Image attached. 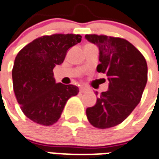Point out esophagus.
Segmentation results:
<instances>
[{
    "label": "esophagus",
    "mask_w": 159,
    "mask_h": 159,
    "mask_svg": "<svg viewBox=\"0 0 159 159\" xmlns=\"http://www.w3.org/2000/svg\"><path fill=\"white\" fill-rule=\"evenodd\" d=\"M87 91V89L86 88L83 87V86H81L80 88V92H81V93H84V92H86Z\"/></svg>",
    "instance_id": "1"
}]
</instances>
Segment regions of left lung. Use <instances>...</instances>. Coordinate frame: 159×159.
I'll use <instances>...</instances> for the list:
<instances>
[{
    "instance_id": "left-lung-1",
    "label": "left lung",
    "mask_w": 159,
    "mask_h": 159,
    "mask_svg": "<svg viewBox=\"0 0 159 159\" xmlns=\"http://www.w3.org/2000/svg\"><path fill=\"white\" fill-rule=\"evenodd\" d=\"M84 37L98 47L97 70L106 74L109 81L107 91L86 109V116L96 128H111L122 123L140 102L148 81V64L143 55L125 39L97 34Z\"/></svg>"
}]
</instances>
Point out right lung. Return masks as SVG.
Masks as SVG:
<instances>
[{
    "label": "right lung",
    "mask_w": 159,
    "mask_h": 159,
    "mask_svg": "<svg viewBox=\"0 0 159 159\" xmlns=\"http://www.w3.org/2000/svg\"><path fill=\"white\" fill-rule=\"evenodd\" d=\"M80 41V34L45 35L18 53L11 72L13 91L23 113L34 122L55 124L67 101L79 93L76 85L56 83L53 68L62 64L68 49Z\"/></svg>",
    "instance_id": "right-lung-1"
}]
</instances>
